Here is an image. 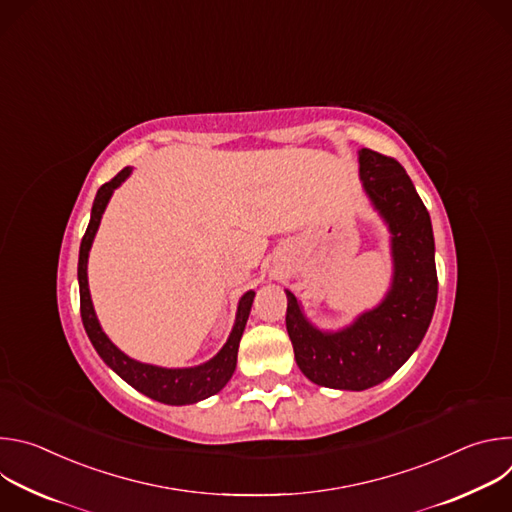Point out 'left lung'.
Listing matches in <instances>:
<instances>
[{
  "mask_svg": "<svg viewBox=\"0 0 512 512\" xmlns=\"http://www.w3.org/2000/svg\"><path fill=\"white\" fill-rule=\"evenodd\" d=\"M360 178L393 233L395 279L385 302L350 328L322 334L312 328L287 291L285 326L300 371L316 385L362 391L389 379L423 340L437 300L433 233L403 166L362 148Z\"/></svg>",
  "mask_w": 512,
  "mask_h": 512,
  "instance_id": "1",
  "label": "left lung"
}]
</instances>
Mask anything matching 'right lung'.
Listing matches in <instances>:
<instances>
[{"label":"right lung","instance_id":"add662e5","mask_svg":"<svg viewBox=\"0 0 512 512\" xmlns=\"http://www.w3.org/2000/svg\"><path fill=\"white\" fill-rule=\"evenodd\" d=\"M129 168H123L117 176H113L109 182H105L97 198L93 202V212H91V221L85 231V237L81 241V253H79V287H81V318L83 326L99 352V356L109 364V367L123 379L127 381L133 389L139 393L148 395L160 403L168 405H186V403H196L200 399H206L214 393L221 391L229 379L235 373L237 367V352H239V342L251 312V304L255 298V291H247V294L239 302V312H237V322L235 328L223 346V350L218 352L212 360L200 364V367L194 369H162L154 367V364H143L137 362L129 356H125L101 330L93 304H91V294H89V283H87V259H89V249L93 243V237L99 229L103 210L113 194V190L129 176Z\"/></svg>","mask_w":512,"mask_h":512}]
</instances>
